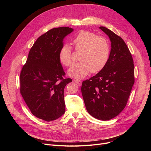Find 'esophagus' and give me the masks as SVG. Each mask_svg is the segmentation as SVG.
I'll list each match as a JSON object with an SVG mask.
<instances>
[{"mask_svg":"<svg viewBox=\"0 0 151 151\" xmlns=\"http://www.w3.org/2000/svg\"><path fill=\"white\" fill-rule=\"evenodd\" d=\"M73 81L76 83L78 84V85L79 86H81L82 85V81L81 80H78V79H74Z\"/></svg>","mask_w":151,"mask_h":151,"instance_id":"esophagus-1","label":"esophagus"}]
</instances>
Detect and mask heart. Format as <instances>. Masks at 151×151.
I'll return each mask as SVG.
<instances>
[{"label":"heart","instance_id":"obj_1","mask_svg":"<svg viewBox=\"0 0 151 151\" xmlns=\"http://www.w3.org/2000/svg\"><path fill=\"white\" fill-rule=\"evenodd\" d=\"M75 49L80 52V61L73 64L68 70V75L76 78H83L91 71L96 73L100 71L109 60L110 47L105 37L96 33L83 30L80 32L73 40ZM59 60L65 66L72 63V51L69 45H64L59 52Z\"/></svg>","mask_w":151,"mask_h":151}]
</instances>
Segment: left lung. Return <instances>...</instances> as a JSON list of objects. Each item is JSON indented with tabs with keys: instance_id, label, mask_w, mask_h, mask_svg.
Masks as SVG:
<instances>
[{
	"instance_id": "left-lung-1",
	"label": "left lung",
	"mask_w": 151,
	"mask_h": 151,
	"mask_svg": "<svg viewBox=\"0 0 151 151\" xmlns=\"http://www.w3.org/2000/svg\"><path fill=\"white\" fill-rule=\"evenodd\" d=\"M99 29L111 42L109 60L97 75L83 81L81 92L87 112L97 119L107 121L125 108L134 83V70L124 40L106 27Z\"/></svg>"
}]
</instances>
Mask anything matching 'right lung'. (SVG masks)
I'll use <instances>...</instances> for the list:
<instances>
[{
    "instance_id": "add662e5",
    "label": "right lung",
    "mask_w": 151,
    "mask_h": 151,
    "mask_svg": "<svg viewBox=\"0 0 151 151\" xmlns=\"http://www.w3.org/2000/svg\"><path fill=\"white\" fill-rule=\"evenodd\" d=\"M73 31L61 27L39 36L20 73V93L32 114L42 120L54 121L65 112L64 90L72 80L63 78L59 52L64 38Z\"/></svg>"
}]
</instances>
